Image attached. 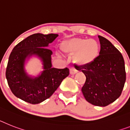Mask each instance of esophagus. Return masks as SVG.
I'll return each instance as SVG.
<instances>
[{"mask_svg":"<svg viewBox=\"0 0 130 130\" xmlns=\"http://www.w3.org/2000/svg\"><path fill=\"white\" fill-rule=\"evenodd\" d=\"M77 73V71L75 69V68H73V67H71V68L70 69V74L71 75H75V74H76Z\"/></svg>","mask_w":130,"mask_h":130,"instance_id":"34e87169","label":"esophagus"}]
</instances>
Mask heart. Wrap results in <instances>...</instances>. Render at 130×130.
<instances>
[{"mask_svg":"<svg viewBox=\"0 0 130 130\" xmlns=\"http://www.w3.org/2000/svg\"><path fill=\"white\" fill-rule=\"evenodd\" d=\"M65 52L75 55V62L78 65H85L92 62L99 53L100 47L98 41L93 39L87 40L76 38L63 43Z\"/></svg>","mask_w":130,"mask_h":130,"instance_id":"obj_1","label":"heart"}]
</instances>
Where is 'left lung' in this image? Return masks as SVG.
Instances as JSON below:
<instances>
[{"label":"left lung","mask_w":130,"mask_h":130,"mask_svg":"<svg viewBox=\"0 0 130 130\" xmlns=\"http://www.w3.org/2000/svg\"><path fill=\"white\" fill-rule=\"evenodd\" d=\"M99 55L87 65L77 66L86 76L82 92L86 100L98 106H106L118 99L126 82L124 60L122 53L104 37L99 36Z\"/></svg>","instance_id":"1"}]
</instances>
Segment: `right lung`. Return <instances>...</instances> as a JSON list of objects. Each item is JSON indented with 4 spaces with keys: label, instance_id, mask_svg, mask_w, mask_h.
Wrapping results in <instances>:
<instances>
[{
    "label": "right lung",
    "instance_id": "1",
    "mask_svg": "<svg viewBox=\"0 0 130 130\" xmlns=\"http://www.w3.org/2000/svg\"><path fill=\"white\" fill-rule=\"evenodd\" d=\"M58 34H34L20 41L13 48L6 71L8 84L17 98L32 104L49 99L62 80L69 75L68 68H52V52L47 47ZM32 56L42 62L44 70L37 77L28 75L25 69L27 60Z\"/></svg>",
    "mask_w": 130,
    "mask_h": 130
}]
</instances>
